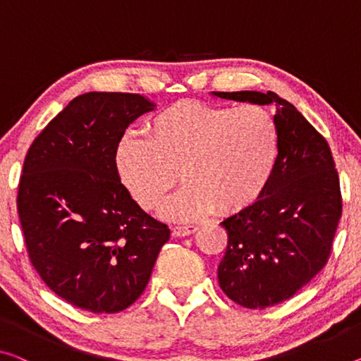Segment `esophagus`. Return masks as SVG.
<instances>
[{
	"label": "esophagus",
	"instance_id": "obj_1",
	"mask_svg": "<svg viewBox=\"0 0 361 361\" xmlns=\"http://www.w3.org/2000/svg\"><path fill=\"white\" fill-rule=\"evenodd\" d=\"M198 229L197 224H187V226H174L173 227V235L174 237H185L193 234Z\"/></svg>",
	"mask_w": 361,
	"mask_h": 361
}]
</instances>
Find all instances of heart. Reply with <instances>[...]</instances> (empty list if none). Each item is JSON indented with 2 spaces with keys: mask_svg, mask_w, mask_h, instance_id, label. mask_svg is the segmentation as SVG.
<instances>
[{
  "mask_svg": "<svg viewBox=\"0 0 361 361\" xmlns=\"http://www.w3.org/2000/svg\"><path fill=\"white\" fill-rule=\"evenodd\" d=\"M148 138L127 134L116 145V171L145 209L174 187H185L161 207L173 219H192L218 209L240 213L262 195L273 174L279 135L268 111L179 102L148 121Z\"/></svg>",
  "mask_w": 361,
  "mask_h": 361,
  "instance_id": "obj_1",
  "label": "heart"
}]
</instances>
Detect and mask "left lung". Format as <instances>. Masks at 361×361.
<instances>
[{
	"label": "left lung",
	"mask_w": 361,
	"mask_h": 361,
	"mask_svg": "<svg viewBox=\"0 0 361 361\" xmlns=\"http://www.w3.org/2000/svg\"><path fill=\"white\" fill-rule=\"evenodd\" d=\"M273 104L279 135L268 185L250 207L224 219L218 281L232 302L263 310L286 302L328 263L342 216L339 174L326 138L274 92H213Z\"/></svg>",
	"instance_id": "1"
}]
</instances>
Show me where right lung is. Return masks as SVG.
<instances>
[{
	"mask_svg": "<svg viewBox=\"0 0 361 361\" xmlns=\"http://www.w3.org/2000/svg\"><path fill=\"white\" fill-rule=\"evenodd\" d=\"M153 109L137 93H84L27 152L18 192L27 253L49 289L87 312L134 303L169 240V227L138 207L114 164L127 127Z\"/></svg>",
	"mask_w": 361,
	"mask_h": 361,
	"instance_id": "1",
	"label": "right lung"
}]
</instances>
